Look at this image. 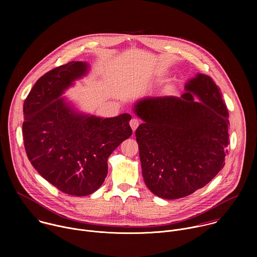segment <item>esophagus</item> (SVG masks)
<instances>
[{
	"label": "esophagus",
	"instance_id": "esophagus-1",
	"mask_svg": "<svg viewBox=\"0 0 257 257\" xmlns=\"http://www.w3.org/2000/svg\"><path fill=\"white\" fill-rule=\"evenodd\" d=\"M139 124H140V120H138V119H136V118L131 119V121H130V126H131L133 132L136 130V128L139 126Z\"/></svg>",
	"mask_w": 257,
	"mask_h": 257
}]
</instances>
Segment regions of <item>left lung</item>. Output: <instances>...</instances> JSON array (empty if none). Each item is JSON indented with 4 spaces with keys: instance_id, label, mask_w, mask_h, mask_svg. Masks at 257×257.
Instances as JSON below:
<instances>
[{
    "instance_id": "1",
    "label": "left lung",
    "mask_w": 257,
    "mask_h": 257,
    "mask_svg": "<svg viewBox=\"0 0 257 257\" xmlns=\"http://www.w3.org/2000/svg\"><path fill=\"white\" fill-rule=\"evenodd\" d=\"M222 96L214 81L198 73L181 97H146L135 103L143 121L135 132L142 176L154 194L188 196L224 168L230 122Z\"/></svg>"
}]
</instances>
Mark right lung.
I'll use <instances>...</instances> for the list:
<instances>
[{
  "label": "right lung",
  "mask_w": 257,
  "mask_h": 257,
  "mask_svg": "<svg viewBox=\"0 0 257 257\" xmlns=\"http://www.w3.org/2000/svg\"><path fill=\"white\" fill-rule=\"evenodd\" d=\"M88 71L85 62H69L35 82L23 104L25 152L34 169L60 191L86 196L107 174V159L132 135L131 116L99 118L77 113L60 97Z\"/></svg>",
  "instance_id": "add662e5"
}]
</instances>
